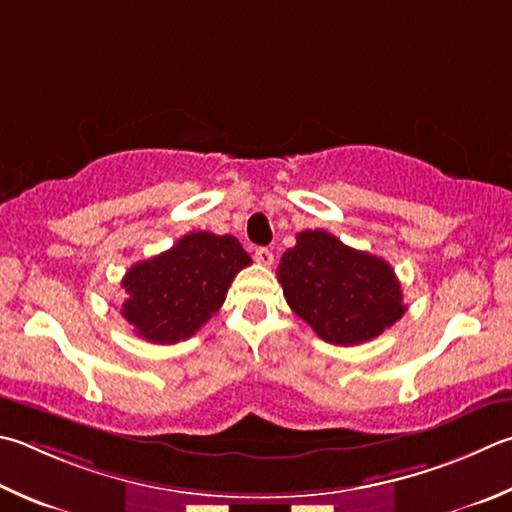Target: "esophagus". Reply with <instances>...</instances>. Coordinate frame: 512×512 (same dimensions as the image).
<instances>
[{"label": "esophagus", "mask_w": 512, "mask_h": 512, "mask_svg": "<svg viewBox=\"0 0 512 512\" xmlns=\"http://www.w3.org/2000/svg\"><path fill=\"white\" fill-rule=\"evenodd\" d=\"M255 262L262 264V266H271L273 264V250L266 248V246H259L255 250Z\"/></svg>", "instance_id": "1"}]
</instances>
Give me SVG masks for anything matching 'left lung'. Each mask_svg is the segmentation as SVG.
I'll return each mask as SVG.
<instances>
[{
    "label": "left lung",
    "mask_w": 512,
    "mask_h": 512,
    "mask_svg": "<svg viewBox=\"0 0 512 512\" xmlns=\"http://www.w3.org/2000/svg\"><path fill=\"white\" fill-rule=\"evenodd\" d=\"M277 282L295 315L331 345L374 340L407 306L385 259L349 248L324 230H304L277 266Z\"/></svg>",
    "instance_id": "left-lung-1"
}]
</instances>
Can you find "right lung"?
Listing matches in <instances>:
<instances>
[{
	"label": "right lung",
	"instance_id": "1",
	"mask_svg": "<svg viewBox=\"0 0 512 512\" xmlns=\"http://www.w3.org/2000/svg\"><path fill=\"white\" fill-rule=\"evenodd\" d=\"M253 259L230 235L190 232L123 277L125 320L136 336L174 345L194 336L221 309L235 275Z\"/></svg>",
	"mask_w": 512,
	"mask_h": 512
}]
</instances>
